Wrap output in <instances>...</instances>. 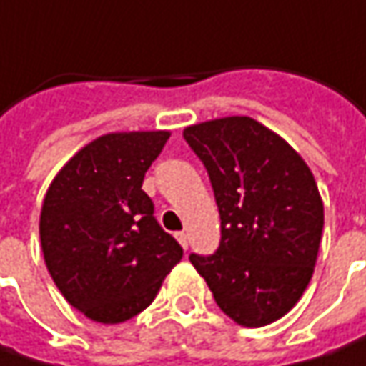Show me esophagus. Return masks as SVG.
<instances>
[{
  "instance_id": "34e87169",
  "label": "esophagus",
  "mask_w": 366,
  "mask_h": 366,
  "mask_svg": "<svg viewBox=\"0 0 366 366\" xmlns=\"http://www.w3.org/2000/svg\"><path fill=\"white\" fill-rule=\"evenodd\" d=\"M176 239L180 242V246H182L184 249H188V235H186L184 231H180V233H176Z\"/></svg>"
}]
</instances>
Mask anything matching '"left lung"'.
I'll use <instances>...</instances> for the list:
<instances>
[{
    "label": "left lung",
    "instance_id": "left-lung-1",
    "mask_svg": "<svg viewBox=\"0 0 366 366\" xmlns=\"http://www.w3.org/2000/svg\"><path fill=\"white\" fill-rule=\"evenodd\" d=\"M209 172L221 217L213 256H190L235 324L262 327L293 310L317 260L324 202L310 166L262 122L225 117L184 129Z\"/></svg>",
    "mask_w": 366,
    "mask_h": 366
}]
</instances>
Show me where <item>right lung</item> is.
Masks as SVG:
<instances>
[{
    "instance_id": "1",
    "label": "right lung",
    "mask_w": 366,
    "mask_h": 366,
    "mask_svg": "<svg viewBox=\"0 0 366 366\" xmlns=\"http://www.w3.org/2000/svg\"><path fill=\"white\" fill-rule=\"evenodd\" d=\"M169 131L98 137L59 169L40 211V246L56 289L86 317L122 324L149 307L180 244L159 227L145 172Z\"/></svg>"
}]
</instances>
